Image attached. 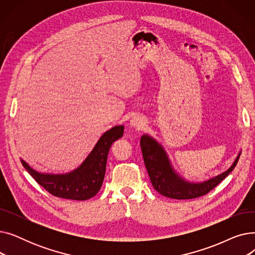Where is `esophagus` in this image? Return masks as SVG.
Here are the masks:
<instances>
[{"instance_id": "1", "label": "esophagus", "mask_w": 255, "mask_h": 255, "mask_svg": "<svg viewBox=\"0 0 255 255\" xmlns=\"http://www.w3.org/2000/svg\"><path fill=\"white\" fill-rule=\"evenodd\" d=\"M145 125V121L143 118L139 117V116H136V117H133L131 120H130V126L132 128L134 129H142Z\"/></svg>"}]
</instances>
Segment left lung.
Listing matches in <instances>:
<instances>
[{
	"label": "left lung",
	"mask_w": 255,
	"mask_h": 255,
	"mask_svg": "<svg viewBox=\"0 0 255 255\" xmlns=\"http://www.w3.org/2000/svg\"><path fill=\"white\" fill-rule=\"evenodd\" d=\"M140 148L155 190L173 199H191L207 194L234 170L241 155L240 151L231 167L220 175L204 182L193 183L181 177L175 170L163 145L154 137L143 134L140 138Z\"/></svg>",
	"instance_id": "8db88e82"
}]
</instances>
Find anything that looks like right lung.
<instances>
[{
	"label": "right lung",
	"instance_id": "obj_1",
	"mask_svg": "<svg viewBox=\"0 0 255 255\" xmlns=\"http://www.w3.org/2000/svg\"><path fill=\"white\" fill-rule=\"evenodd\" d=\"M124 126H115L99 138L94 149L75 169L66 173L40 172L32 168L24 160L21 164L35 181L50 194L67 199L87 200L100 190L106 168L107 155L112 144L123 136Z\"/></svg>",
	"mask_w": 255,
	"mask_h": 255
}]
</instances>
